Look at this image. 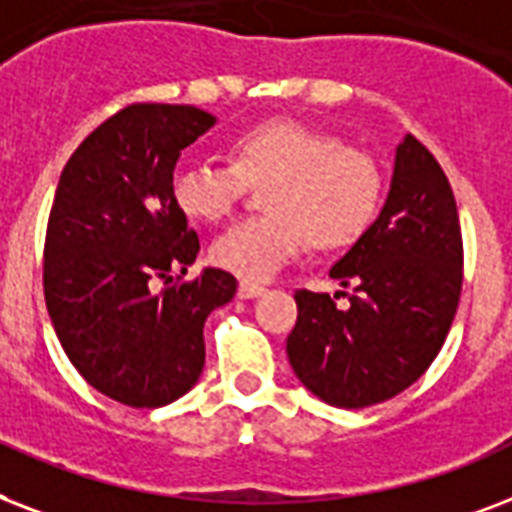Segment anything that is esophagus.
Returning <instances> with one entry per match:
<instances>
[{
	"instance_id": "obj_1",
	"label": "esophagus",
	"mask_w": 512,
	"mask_h": 512,
	"mask_svg": "<svg viewBox=\"0 0 512 512\" xmlns=\"http://www.w3.org/2000/svg\"><path fill=\"white\" fill-rule=\"evenodd\" d=\"M267 291L264 285L259 283H251V280H243L240 283V288H237V293H240V299H253V296H261V293Z\"/></svg>"
}]
</instances>
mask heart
I'll list each match as a JSON object with an SVG mask.
<instances>
[{"mask_svg":"<svg viewBox=\"0 0 512 512\" xmlns=\"http://www.w3.org/2000/svg\"><path fill=\"white\" fill-rule=\"evenodd\" d=\"M232 160H184L173 200L194 221L224 219L251 184H264L272 211L229 224L211 259L245 280H267L312 240L318 248L355 243L382 202L379 162L360 146L293 120H267L232 141Z\"/></svg>","mask_w":512,"mask_h":512,"instance_id":"b5f03b06","label":"heart"}]
</instances>
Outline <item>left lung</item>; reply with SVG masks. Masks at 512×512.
Here are the masks:
<instances>
[{
    "instance_id": "left-lung-1",
    "label": "left lung",
    "mask_w": 512,
    "mask_h": 512,
    "mask_svg": "<svg viewBox=\"0 0 512 512\" xmlns=\"http://www.w3.org/2000/svg\"><path fill=\"white\" fill-rule=\"evenodd\" d=\"M462 261L449 178L408 133L379 219L331 267L344 291L293 293L299 318L285 350L301 384L331 406L363 408L417 382L457 315Z\"/></svg>"
}]
</instances>
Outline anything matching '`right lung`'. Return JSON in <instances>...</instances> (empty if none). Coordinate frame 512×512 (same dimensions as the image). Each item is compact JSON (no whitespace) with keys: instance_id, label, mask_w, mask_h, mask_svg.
Returning <instances> with one entry per match:
<instances>
[{"instance_id":"right-lung-1","label":"right lung","mask_w":512,"mask_h":512,"mask_svg":"<svg viewBox=\"0 0 512 512\" xmlns=\"http://www.w3.org/2000/svg\"><path fill=\"white\" fill-rule=\"evenodd\" d=\"M213 122L197 106H125L77 146L55 189L47 312L71 366L125 406L157 408L192 390L205 318L237 291L224 269L186 280L200 237L173 200L178 157Z\"/></svg>"}]
</instances>
